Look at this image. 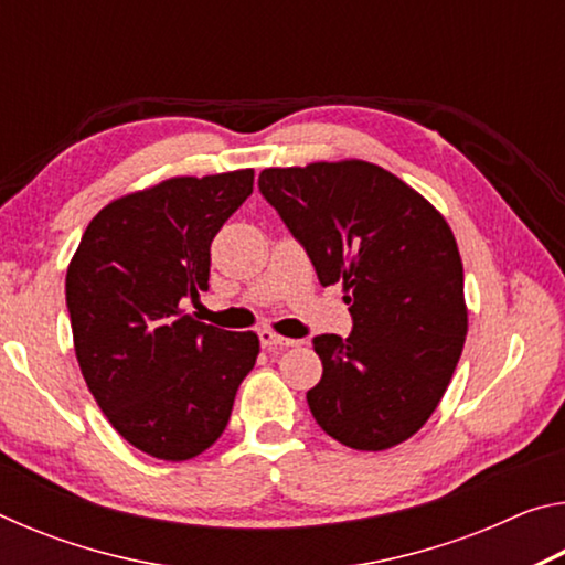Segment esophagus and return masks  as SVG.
Segmentation results:
<instances>
[{"label": "esophagus", "instance_id": "34e87169", "mask_svg": "<svg viewBox=\"0 0 565 565\" xmlns=\"http://www.w3.org/2000/svg\"><path fill=\"white\" fill-rule=\"evenodd\" d=\"M259 339H262V347L266 349V351H284V349H289V347H296V343L299 341H294V339H286V337H279V333H274V331H269V329H264V331H259Z\"/></svg>", "mask_w": 565, "mask_h": 565}]
</instances>
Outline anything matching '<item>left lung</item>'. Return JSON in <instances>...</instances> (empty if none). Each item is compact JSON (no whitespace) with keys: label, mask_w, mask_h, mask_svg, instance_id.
<instances>
[{"label":"left lung","mask_w":565,"mask_h":565,"mask_svg":"<svg viewBox=\"0 0 565 565\" xmlns=\"http://www.w3.org/2000/svg\"><path fill=\"white\" fill-rule=\"evenodd\" d=\"M259 189L321 286H343L353 319L349 339H313L323 363L306 394L313 418L356 451L406 441L441 404L468 331L451 226L406 181L361 159L264 169Z\"/></svg>","instance_id":"obj_1"}]
</instances>
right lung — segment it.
I'll list each match as a JSON object with an SVG mask.
<instances>
[{
  "label": "right lung",
  "mask_w": 565,
  "mask_h": 565,
  "mask_svg": "<svg viewBox=\"0 0 565 565\" xmlns=\"http://www.w3.org/2000/svg\"><path fill=\"white\" fill-rule=\"evenodd\" d=\"M254 191V169L171 177L114 199L66 269L74 353L121 438L161 461H189L224 434L259 356L254 331L184 311L209 289L212 242Z\"/></svg>",
  "instance_id": "1"
}]
</instances>
